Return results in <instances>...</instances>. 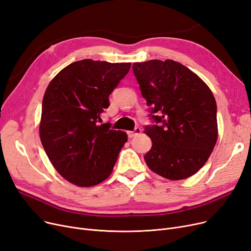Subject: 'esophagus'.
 Masks as SVG:
<instances>
[{
  "mask_svg": "<svg viewBox=\"0 0 251 251\" xmlns=\"http://www.w3.org/2000/svg\"><path fill=\"white\" fill-rule=\"evenodd\" d=\"M141 133H142V128L137 126L134 130H132V132H128L127 135H128V138H133V137H135V136H137V135H139Z\"/></svg>",
  "mask_w": 251,
  "mask_h": 251,
  "instance_id": "esophagus-1",
  "label": "esophagus"
}]
</instances>
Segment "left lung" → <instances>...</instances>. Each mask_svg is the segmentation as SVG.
Returning a JSON list of instances; mask_svg holds the SVG:
<instances>
[{"instance_id":"8db88e82","label":"left lung","mask_w":251,"mask_h":251,"mask_svg":"<svg viewBox=\"0 0 251 251\" xmlns=\"http://www.w3.org/2000/svg\"><path fill=\"white\" fill-rule=\"evenodd\" d=\"M154 123L146 126L152 147L144 159L157 175L176 181L196 174L218 140L217 103L206 83L174 60L133 64Z\"/></svg>"}]
</instances>
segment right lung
Returning a JSON list of instances; mask_svg holds the SVG:
<instances>
[{"instance_id":"obj_1","label":"right lung","mask_w":251,"mask_h":251,"mask_svg":"<svg viewBox=\"0 0 251 251\" xmlns=\"http://www.w3.org/2000/svg\"><path fill=\"white\" fill-rule=\"evenodd\" d=\"M130 63L83 59L63 68L44 95L40 137L56 171L79 187L108 177L127 141L122 130L100 125L109 95L128 73Z\"/></svg>"}]
</instances>
